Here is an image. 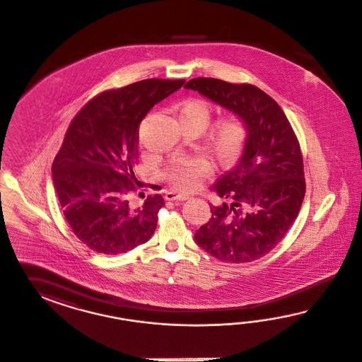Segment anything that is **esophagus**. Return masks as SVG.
<instances>
[{"instance_id": "esophagus-1", "label": "esophagus", "mask_w": 362, "mask_h": 362, "mask_svg": "<svg viewBox=\"0 0 362 362\" xmlns=\"http://www.w3.org/2000/svg\"><path fill=\"white\" fill-rule=\"evenodd\" d=\"M165 200H186L188 199V195H185V194H179V192H175V191H168L167 194H165Z\"/></svg>"}]
</instances>
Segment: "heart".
Returning a JSON list of instances; mask_svg holds the SVG:
<instances>
[{"mask_svg":"<svg viewBox=\"0 0 362 362\" xmlns=\"http://www.w3.org/2000/svg\"><path fill=\"white\" fill-rule=\"evenodd\" d=\"M177 121L188 124L197 132H203L211 119L209 103L202 99H188L177 106ZM248 139L247 124L238 115L220 119L206 136V147L215 160L221 165H233L245 147ZM211 165L200 156L176 160L167 171V179L179 189H192L200 179L209 175Z\"/></svg>","mask_w":362,"mask_h":362,"instance_id":"1","label":"heart"}]
</instances>
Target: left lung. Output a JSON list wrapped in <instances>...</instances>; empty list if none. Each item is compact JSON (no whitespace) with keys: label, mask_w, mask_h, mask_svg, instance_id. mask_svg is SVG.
Segmentation results:
<instances>
[{"label":"left lung","mask_w":362,"mask_h":362,"mask_svg":"<svg viewBox=\"0 0 362 362\" xmlns=\"http://www.w3.org/2000/svg\"><path fill=\"white\" fill-rule=\"evenodd\" d=\"M185 88L230 110L248 129L239 163L211 188L232 203L211 206L212 216L197 230L195 241L226 263L257 260L283 240L305 195L295 132L277 102L250 83L194 78Z\"/></svg>","instance_id":"left-lung-1"}]
</instances>
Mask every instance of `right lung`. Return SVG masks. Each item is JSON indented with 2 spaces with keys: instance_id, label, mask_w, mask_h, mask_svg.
<instances>
[{
  "instance_id": "obj_1",
  "label": "right lung",
  "mask_w": 362,
  "mask_h": 362,
  "mask_svg": "<svg viewBox=\"0 0 362 362\" xmlns=\"http://www.w3.org/2000/svg\"><path fill=\"white\" fill-rule=\"evenodd\" d=\"M185 79H144L103 91L78 112L52 165L53 183L70 228L90 250L127 252L150 240L165 206L150 195L132 206L138 129L153 106L183 86Z\"/></svg>"
}]
</instances>
